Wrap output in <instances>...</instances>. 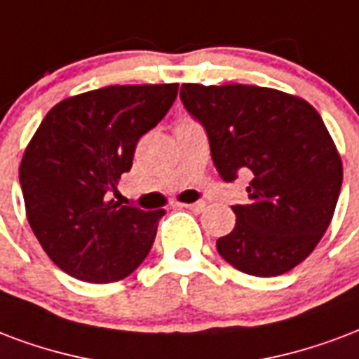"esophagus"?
I'll use <instances>...</instances> for the list:
<instances>
[{
  "mask_svg": "<svg viewBox=\"0 0 359 359\" xmlns=\"http://www.w3.org/2000/svg\"><path fill=\"white\" fill-rule=\"evenodd\" d=\"M182 207H187V209H190L194 213H200V211L205 209V203L203 201H196V203H182Z\"/></svg>",
  "mask_w": 359,
  "mask_h": 359,
  "instance_id": "34e87169",
  "label": "esophagus"
}]
</instances>
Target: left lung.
Segmentation results:
<instances>
[{"label": "left lung", "instance_id": "1", "mask_svg": "<svg viewBox=\"0 0 359 359\" xmlns=\"http://www.w3.org/2000/svg\"><path fill=\"white\" fill-rule=\"evenodd\" d=\"M180 100L205 127L211 158L232 182L251 172L249 203L217 240L233 268L272 278L301 264L335 213L342 161L323 119L304 98L259 85L182 83Z\"/></svg>", "mask_w": 359, "mask_h": 359}]
</instances>
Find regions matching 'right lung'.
I'll return each mask as SVG.
<instances>
[{
  "instance_id": "add662e5",
  "label": "right lung",
  "mask_w": 359,
  "mask_h": 359,
  "mask_svg": "<svg viewBox=\"0 0 359 359\" xmlns=\"http://www.w3.org/2000/svg\"><path fill=\"white\" fill-rule=\"evenodd\" d=\"M179 83L110 85L53 106L24 150L26 217L55 264L89 283L119 281L152 249L163 209L106 198L133 165L142 135L161 121Z\"/></svg>"
}]
</instances>
